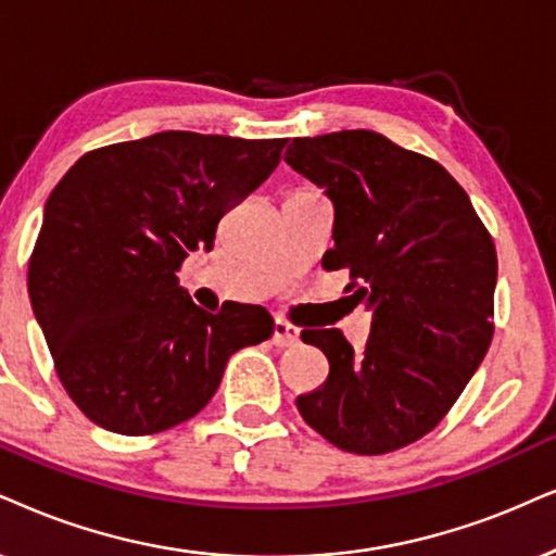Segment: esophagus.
Masks as SVG:
<instances>
[{
	"label": "esophagus",
	"mask_w": 556,
	"mask_h": 556,
	"mask_svg": "<svg viewBox=\"0 0 556 556\" xmlns=\"http://www.w3.org/2000/svg\"><path fill=\"white\" fill-rule=\"evenodd\" d=\"M298 341H300V330H298V328L290 326V323L282 320V318L274 320V333H271V343H274V346L290 349V346H294V343H298Z\"/></svg>",
	"instance_id": "34e87169"
}]
</instances>
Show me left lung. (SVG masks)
Masks as SVG:
<instances>
[{
  "instance_id": "obj_1",
  "label": "left lung",
  "mask_w": 556,
  "mask_h": 556,
  "mask_svg": "<svg viewBox=\"0 0 556 556\" xmlns=\"http://www.w3.org/2000/svg\"><path fill=\"white\" fill-rule=\"evenodd\" d=\"M285 161L333 202L323 269L349 271L371 311L362 354L339 328L302 330L330 371L298 410L343 452H395L441 424L488 354L495 243L439 161L375 130L294 138Z\"/></svg>"
}]
</instances>
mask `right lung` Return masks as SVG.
Here are the masks:
<instances>
[{
  "label": "right lung",
  "instance_id": "obj_1",
  "mask_svg": "<svg viewBox=\"0 0 556 556\" xmlns=\"http://www.w3.org/2000/svg\"><path fill=\"white\" fill-rule=\"evenodd\" d=\"M287 138L164 130L89 151L48 197L27 264L35 320L68 397L123 435L185 424L238 349L274 333L258 305L213 315L179 287L220 217L282 159Z\"/></svg>",
  "mask_w": 556,
  "mask_h": 556
}]
</instances>
